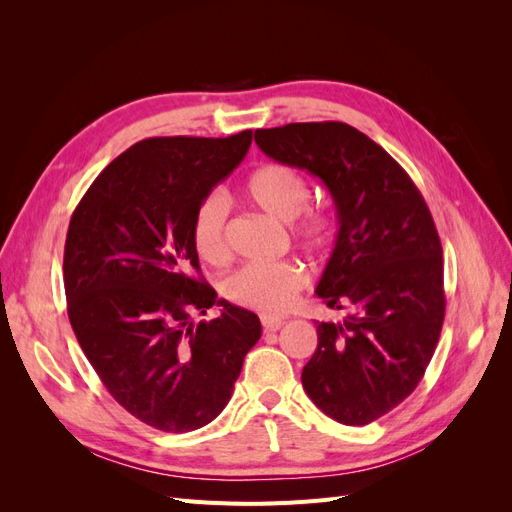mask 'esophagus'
Here are the masks:
<instances>
[{
    "label": "esophagus",
    "mask_w": 512,
    "mask_h": 512,
    "mask_svg": "<svg viewBox=\"0 0 512 512\" xmlns=\"http://www.w3.org/2000/svg\"><path fill=\"white\" fill-rule=\"evenodd\" d=\"M260 322H262V329H265L267 333L280 331V329L284 327V318H280V316H271V314H262V316H260Z\"/></svg>",
    "instance_id": "obj_1"
}]
</instances>
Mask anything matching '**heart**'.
<instances>
[{
  "instance_id": "heart-1",
  "label": "heart",
  "mask_w": 512,
  "mask_h": 512,
  "mask_svg": "<svg viewBox=\"0 0 512 512\" xmlns=\"http://www.w3.org/2000/svg\"><path fill=\"white\" fill-rule=\"evenodd\" d=\"M243 198L277 222L288 224L307 209L312 200V188L294 168L265 164L256 168L243 183ZM224 226V200L220 196H207L192 215V245L200 260L209 265H222L228 260ZM294 235L307 250L320 252L331 243L333 222L329 215L312 211L294 226ZM305 284L307 273L299 262H250L226 277L224 294L241 307L275 314L284 312Z\"/></svg>"
}]
</instances>
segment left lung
Segmentation results:
<instances>
[{"instance_id": "left-lung-1", "label": "left lung", "mask_w": 512, "mask_h": 512, "mask_svg": "<svg viewBox=\"0 0 512 512\" xmlns=\"http://www.w3.org/2000/svg\"><path fill=\"white\" fill-rule=\"evenodd\" d=\"M265 156L318 177L337 237L316 294L342 320L318 322L307 397L342 425H367L421 382L444 322V265L421 192L389 153L342 121L256 130Z\"/></svg>"}]
</instances>
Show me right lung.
I'll use <instances>...</instances> for the list:
<instances>
[{
    "label": "right lung",
    "instance_id": "add662e5",
    "mask_svg": "<svg viewBox=\"0 0 512 512\" xmlns=\"http://www.w3.org/2000/svg\"><path fill=\"white\" fill-rule=\"evenodd\" d=\"M228 138H145L108 164L74 209L64 286L76 339L106 391L168 433L205 427L230 401L260 339L254 312L196 280V207L245 158ZM213 304L223 314L196 323Z\"/></svg>",
    "mask_w": 512,
    "mask_h": 512
}]
</instances>
